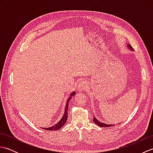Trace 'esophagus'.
<instances>
[{"instance_id": "obj_1", "label": "esophagus", "mask_w": 153, "mask_h": 153, "mask_svg": "<svg viewBox=\"0 0 153 153\" xmlns=\"http://www.w3.org/2000/svg\"><path fill=\"white\" fill-rule=\"evenodd\" d=\"M88 88V86H87V84L85 82H82L79 83V85H77V91L79 92H82L83 91L86 90Z\"/></svg>"}]
</instances>
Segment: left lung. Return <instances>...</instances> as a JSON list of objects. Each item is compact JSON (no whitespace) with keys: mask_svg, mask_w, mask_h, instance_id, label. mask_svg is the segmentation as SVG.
Here are the masks:
<instances>
[{"mask_svg":"<svg viewBox=\"0 0 153 153\" xmlns=\"http://www.w3.org/2000/svg\"><path fill=\"white\" fill-rule=\"evenodd\" d=\"M128 47L129 48V49H130L131 51H134V48H132V47L129 44L128 45ZM93 122H95V123H96L97 125H98L100 127H110V126H113V125H111V124H106V123H104L100 122V121H99V120H97V119H96L95 118V116H93Z\"/></svg>","mask_w":153,"mask_h":153,"instance_id":"8db88e82","label":"left lung"}]
</instances>
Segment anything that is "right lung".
Here are the masks:
<instances>
[{
	"mask_svg": "<svg viewBox=\"0 0 153 153\" xmlns=\"http://www.w3.org/2000/svg\"><path fill=\"white\" fill-rule=\"evenodd\" d=\"M76 95V92L74 91L71 93L70 97H68V99H67V102H66V107H65V111H64V114L62 116V118H61V120H60L59 122H58L56 124L54 125L53 126H51L50 128H43L45 129H46V130H51V131H53V130H58V129H60L62 127L65 123H66V121H67V119H68V103H69L70 100L71 99V97L74 96Z\"/></svg>",
	"mask_w": 153,
	"mask_h": 153,
	"instance_id": "right-lung-1",
	"label": "right lung"
}]
</instances>
